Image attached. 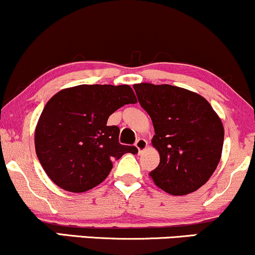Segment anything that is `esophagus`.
I'll return each mask as SVG.
<instances>
[{
	"instance_id": "esophagus-1",
	"label": "esophagus",
	"mask_w": 255,
	"mask_h": 255,
	"mask_svg": "<svg viewBox=\"0 0 255 255\" xmlns=\"http://www.w3.org/2000/svg\"><path fill=\"white\" fill-rule=\"evenodd\" d=\"M136 148L138 149V153H142V151L145 150V148L148 147V142L145 141L144 138H138L136 141Z\"/></svg>"
}]
</instances>
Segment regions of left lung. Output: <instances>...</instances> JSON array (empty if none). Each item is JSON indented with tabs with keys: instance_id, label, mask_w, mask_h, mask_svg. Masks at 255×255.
<instances>
[{
	"instance_id": "obj_1",
	"label": "left lung",
	"mask_w": 255,
	"mask_h": 255,
	"mask_svg": "<svg viewBox=\"0 0 255 255\" xmlns=\"http://www.w3.org/2000/svg\"><path fill=\"white\" fill-rule=\"evenodd\" d=\"M149 114L159 151L158 167L149 173L156 187L171 195H187L211 178L220 161L224 128L210 102L199 94L173 85H133Z\"/></svg>"
}]
</instances>
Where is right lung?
I'll use <instances>...</instances> for the list:
<instances>
[{
    "label": "right lung",
    "mask_w": 255,
    "mask_h": 255,
    "mask_svg": "<svg viewBox=\"0 0 255 255\" xmlns=\"http://www.w3.org/2000/svg\"><path fill=\"white\" fill-rule=\"evenodd\" d=\"M128 85H77L56 93L35 130L37 158L48 177L61 189L84 193L107 178L114 159L137 153L119 143V128L108 127L111 114L136 104Z\"/></svg>",
    "instance_id": "obj_1"
}]
</instances>
